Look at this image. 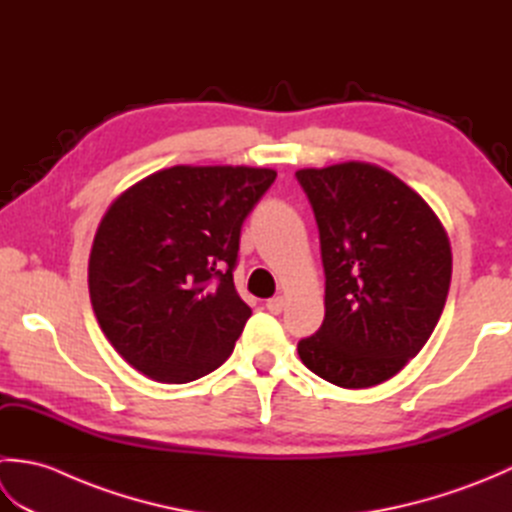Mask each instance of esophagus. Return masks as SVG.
Segmentation results:
<instances>
[{
	"label": "esophagus",
	"mask_w": 512,
	"mask_h": 512,
	"mask_svg": "<svg viewBox=\"0 0 512 512\" xmlns=\"http://www.w3.org/2000/svg\"><path fill=\"white\" fill-rule=\"evenodd\" d=\"M284 308H286V299L284 297H273V299L266 301V310L270 314H281V310H284Z\"/></svg>",
	"instance_id": "obj_1"
}]
</instances>
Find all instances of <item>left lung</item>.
<instances>
[{"label":"left lung","instance_id":"1","mask_svg":"<svg viewBox=\"0 0 512 512\" xmlns=\"http://www.w3.org/2000/svg\"><path fill=\"white\" fill-rule=\"evenodd\" d=\"M295 176L319 226L325 273V317L299 341V358L345 389L385 383L438 325L451 284L449 237L416 191L369 162Z\"/></svg>","mask_w":512,"mask_h":512}]
</instances>
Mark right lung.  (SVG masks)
<instances>
[{"mask_svg": "<svg viewBox=\"0 0 512 512\" xmlns=\"http://www.w3.org/2000/svg\"><path fill=\"white\" fill-rule=\"evenodd\" d=\"M275 178L273 169L178 165L107 209L90 253V301L138 372L182 385L231 356L250 317L233 284L239 233Z\"/></svg>", "mask_w": 512, "mask_h": 512, "instance_id": "add662e5", "label": "right lung"}]
</instances>
